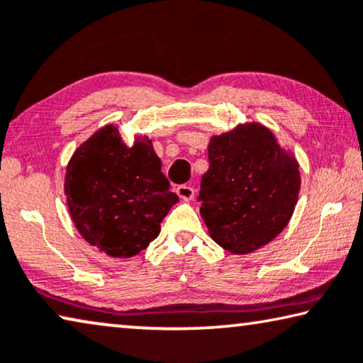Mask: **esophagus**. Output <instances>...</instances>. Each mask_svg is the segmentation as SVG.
I'll use <instances>...</instances> for the list:
<instances>
[{
	"label": "esophagus",
	"instance_id": "34e87169",
	"mask_svg": "<svg viewBox=\"0 0 363 363\" xmlns=\"http://www.w3.org/2000/svg\"><path fill=\"white\" fill-rule=\"evenodd\" d=\"M177 194L182 199L189 201V199L194 198V188L189 186V185H180V186H177Z\"/></svg>",
	"mask_w": 363,
	"mask_h": 363
}]
</instances>
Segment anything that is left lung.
<instances>
[{
  "label": "left lung",
  "instance_id": "8db88e82",
  "mask_svg": "<svg viewBox=\"0 0 363 363\" xmlns=\"http://www.w3.org/2000/svg\"><path fill=\"white\" fill-rule=\"evenodd\" d=\"M201 178V217L211 238L233 255L264 247L291 220L300 191L298 162L271 130L245 123L213 136Z\"/></svg>",
  "mask_w": 363,
  "mask_h": 363
}]
</instances>
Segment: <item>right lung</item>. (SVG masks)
<instances>
[{
	"instance_id": "1",
	"label": "right lung",
	"mask_w": 363,
	"mask_h": 363,
	"mask_svg": "<svg viewBox=\"0 0 363 363\" xmlns=\"http://www.w3.org/2000/svg\"><path fill=\"white\" fill-rule=\"evenodd\" d=\"M147 136L126 146L107 125L74 150L66 167V203L77 232L113 258L146 250L178 196Z\"/></svg>"
}]
</instances>
